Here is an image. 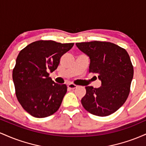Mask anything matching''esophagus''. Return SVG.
Here are the masks:
<instances>
[{
	"mask_svg": "<svg viewBox=\"0 0 146 146\" xmlns=\"http://www.w3.org/2000/svg\"><path fill=\"white\" fill-rule=\"evenodd\" d=\"M68 88H69L70 89L73 90L77 88V86L75 84H69L68 85Z\"/></svg>",
	"mask_w": 146,
	"mask_h": 146,
	"instance_id": "1",
	"label": "esophagus"
}]
</instances>
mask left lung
<instances>
[{
  "instance_id": "left-lung-1",
  "label": "left lung",
  "mask_w": 146,
  "mask_h": 146,
  "mask_svg": "<svg viewBox=\"0 0 146 146\" xmlns=\"http://www.w3.org/2000/svg\"><path fill=\"white\" fill-rule=\"evenodd\" d=\"M76 46L90 58L89 73L101 80L100 88L86 86L84 108L100 117L111 115L121 106L130 93L134 70L128 52L109 42H78Z\"/></svg>"
}]
</instances>
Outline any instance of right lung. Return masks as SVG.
Wrapping results in <instances>:
<instances>
[{"instance_id": "add662e5", "label": "right lung", "mask_w": 146, "mask_h": 146, "mask_svg": "<svg viewBox=\"0 0 146 146\" xmlns=\"http://www.w3.org/2000/svg\"><path fill=\"white\" fill-rule=\"evenodd\" d=\"M73 44L38 40L20 51L12 73L16 95L22 107L33 117H46L59 109L67 86L54 82L48 71L58 68L61 57Z\"/></svg>"}]
</instances>
